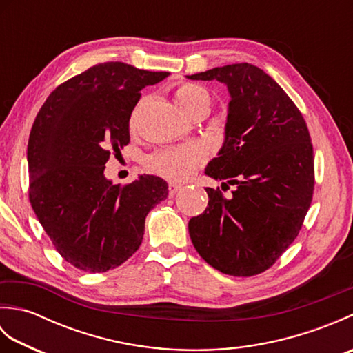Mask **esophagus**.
<instances>
[{"label": "esophagus", "instance_id": "1", "mask_svg": "<svg viewBox=\"0 0 353 353\" xmlns=\"http://www.w3.org/2000/svg\"><path fill=\"white\" fill-rule=\"evenodd\" d=\"M182 186L181 185H177V183H174V182H170L168 183V192H170V196H174V194L181 190Z\"/></svg>", "mask_w": 353, "mask_h": 353}]
</instances>
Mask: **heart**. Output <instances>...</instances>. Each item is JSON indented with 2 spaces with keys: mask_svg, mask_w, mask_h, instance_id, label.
<instances>
[{
  "mask_svg": "<svg viewBox=\"0 0 353 353\" xmlns=\"http://www.w3.org/2000/svg\"><path fill=\"white\" fill-rule=\"evenodd\" d=\"M174 100L183 114L191 117L200 108H209L211 97L203 86L181 83L174 89ZM206 150L197 144L176 148H161L147 157V167L168 181L183 182L206 162Z\"/></svg>",
  "mask_w": 353,
  "mask_h": 353,
  "instance_id": "obj_1",
  "label": "heart"
}]
</instances>
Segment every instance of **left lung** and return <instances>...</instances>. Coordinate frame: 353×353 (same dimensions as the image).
<instances>
[{
    "label": "left lung",
    "mask_w": 353,
    "mask_h": 353,
    "mask_svg": "<svg viewBox=\"0 0 353 353\" xmlns=\"http://www.w3.org/2000/svg\"><path fill=\"white\" fill-rule=\"evenodd\" d=\"M188 79L219 80L229 89L226 139L205 172L236 185L229 197L206 188L208 208L188 224L191 241L224 274H259L297 238L311 206L310 130L296 104L258 66L234 63Z\"/></svg>",
    "instance_id": "left-lung-1"
}]
</instances>
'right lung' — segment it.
<instances>
[{"instance_id":"obj_1","label":"right lung","mask_w":353,"mask_h":353,"mask_svg":"<svg viewBox=\"0 0 353 353\" xmlns=\"http://www.w3.org/2000/svg\"><path fill=\"white\" fill-rule=\"evenodd\" d=\"M167 76L123 62L94 65L59 85L34 119L30 203L56 250L81 272L104 273L129 259L142 243L147 214L168 196L157 176L127 185L104 177L110 154L130 142L141 89Z\"/></svg>"}]
</instances>
